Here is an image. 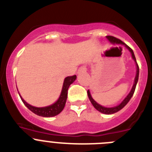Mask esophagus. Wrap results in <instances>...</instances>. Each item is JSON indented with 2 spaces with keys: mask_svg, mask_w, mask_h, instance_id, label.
<instances>
[{
  "mask_svg": "<svg viewBox=\"0 0 152 152\" xmlns=\"http://www.w3.org/2000/svg\"><path fill=\"white\" fill-rule=\"evenodd\" d=\"M87 72V67L86 65H82L78 69V73H81V72Z\"/></svg>",
  "mask_w": 152,
  "mask_h": 152,
  "instance_id": "1",
  "label": "esophagus"
}]
</instances>
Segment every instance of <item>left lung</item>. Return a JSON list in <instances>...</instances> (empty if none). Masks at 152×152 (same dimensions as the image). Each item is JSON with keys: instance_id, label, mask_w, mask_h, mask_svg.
Wrapping results in <instances>:
<instances>
[{"instance_id": "8db88e82", "label": "left lung", "mask_w": 152, "mask_h": 152, "mask_svg": "<svg viewBox=\"0 0 152 152\" xmlns=\"http://www.w3.org/2000/svg\"><path fill=\"white\" fill-rule=\"evenodd\" d=\"M106 37L108 41H109L111 43H112V44H122V45H124L125 47H126V48H127L128 50H129V51L130 52V53H131V55H132V58H133V60L135 61V62H136V77H135V80H134V83H133V87H132L130 93H129V94L126 96V98L123 100V102H122L120 104V105H117V106H115V107H111V108H106V107L102 106L101 105H99V104L97 103L96 102L95 100L92 98L91 95H90V91H89V90H87V95H88L89 99H90L92 105L94 106V108H95L96 110H98V111H99V112H101V113L105 114V115H111V114L116 113V112L119 111L121 109H122V108H123L124 107L125 105L128 103V102L130 101V99L132 98V96H133V93H134V92H135V89H136V84H137L138 79H139L140 69H139V65H138L137 62H136V57H135L134 53H133V50H132L130 47H128L126 44H124V43L123 41H121L120 39L116 38V37H113V36L108 35V36H106Z\"/></svg>"}]
</instances>
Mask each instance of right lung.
<instances>
[{
	"label": "right lung",
	"instance_id": "right-lung-1",
	"mask_svg": "<svg viewBox=\"0 0 152 152\" xmlns=\"http://www.w3.org/2000/svg\"><path fill=\"white\" fill-rule=\"evenodd\" d=\"M77 77L76 75H73V76H69V77H65L64 80L63 86H62V92H61L60 96L58 99L55 103L53 105H49V106L42 107V108H37V107L32 106V105H29L27 103L22 96L19 94L21 99H22V102L24 103V105L28 108L30 111H31L35 115H39L41 117H45V118H50V117H53L56 115H59L61 111L63 110L64 107L65 105V102L67 100V96H68V90H69V86L76 80Z\"/></svg>",
	"mask_w": 152,
	"mask_h": 152
}]
</instances>
